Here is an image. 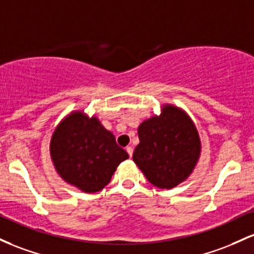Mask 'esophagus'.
Instances as JSON below:
<instances>
[{"mask_svg": "<svg viewBox=\"0 0 254 254\" xmlns=\"http://www.w3.org/2000/svg\"><path fill=\"white\" fill-rule=\"evenodd\" d=\"M126 151H127L128 155H129V157H132V155H133V147L127 146V147H126Z\"/></svg>", "mask_w": 254, "mask_h": 254, "instance_id": "esophagus-1", "label": "esophagus"}]
</instances>
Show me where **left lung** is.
I'll list each match as a JSON object with an SVG mask.
<instances>
[{
    "label": "left lung",
    "mask_w": 254,
    "mask_h": 254,
    "mask_svg": "<svg viewBox=\"0 0 254 254\" xmlns=\"http://www.w3.org/2000/svg\"><path fill=\"white\" fill-rule=\"evenodd\" d=\"M138 135L133 161L150 184L170 190L190 178L200 158L201 141L194 122L184 109L163 104L159 115L139 125Z\"/></svg>",
    "instance_id": "1"
}]
</instances>
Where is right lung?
Returning <instances> with one entry per match:
<instances>
[{
	"instance_id": "obj_1",
	"label": "right lung",
	"mask_w": 254,
	"mask_h": 254,
	"mask_svg": "<svg viewBox=\"0 0 254 254\" xmlns=\"http://www.w3.org/2000/svg\"><path fill=\"white\" fill-rule=\"evenodd\" d=\"M50 157L64 182L84 193L99 192L129 156L95 115L82 110L65 115L51 134Z\"/></svg>"
}]
</instances>
